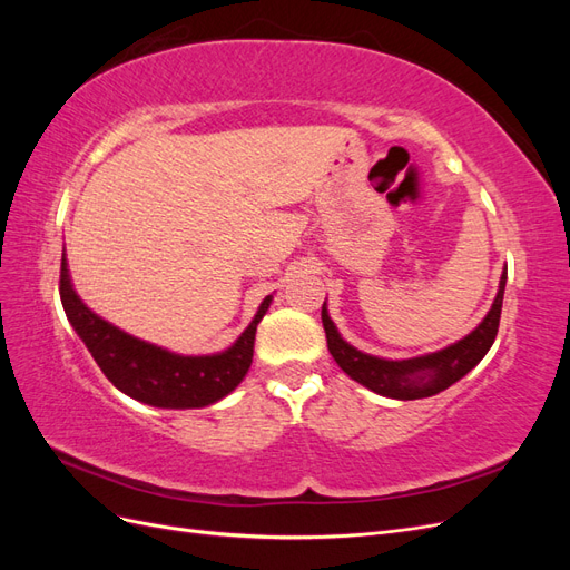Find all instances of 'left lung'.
Wrapping results in <instances>:
<instances>
[{
  "label": "left lung",
  "mask_w": 570,
  "mask_h": 570,
  "mask_svg": "<svg viewBox=\"0 0 570 570\" xmlns=\"http://www.w3.org/2000/svg\"><path fill=\"white\" fill-rule=\"evenodd\" d=\"M504 287H507V273L499 281V292L494 304L475 327L471 335H465L452 347H446L435 354H425L416 358L404 361H387L371 354L354 350L352 344L344 342L337 333L335 323L327 316V308L323 304V327L327 350H331L337 366L347 373L352 381L366 385L368 390L392 396V400H421V396H433L475 368L480 358L485 356L492 347V342L499 331V318H502V302H504Z\"/></svg>",
  "instance_id": "8db88e82"
}]
</instances>
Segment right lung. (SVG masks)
Wrapping results in <instances>:
<instances>
[{
    "mask_svg": "<svg viewBox=\"0 0 570 570\" xmlns=\"http://www.w3.org/2000/svg\"><path fill=\"white\" fill-rule=\"evenodd\" d=\"M59 295L68 321L101 373L132 400L161 409H199L230 394L252 366L256 325L271 306V297H266L230 350L212 356H180L118 331L116 325L92 314L68 278L66 256H61Z\"/></svg>",
    "mask_w": 570,
    "mask_h": 570,
    "instance_id": "1",
    "label": "right lung"
}]
</instances>
